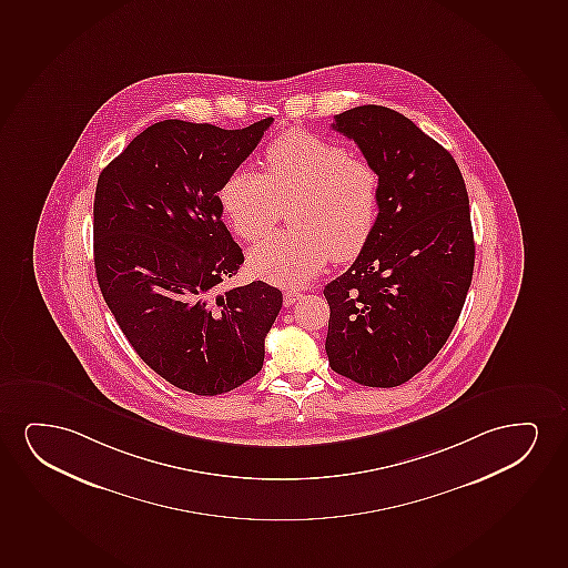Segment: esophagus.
Instances as JSON below:
<instances>
[{
  "label": "esophagus",
  "mask_w": 568,
  "mask_h": 568,
  "mask_svg": "<svg viewBox=\"0 0 568 568\" xmlns=\"http://www.w3.org/2000/svg\"><path fill=\"white\" fill-rule=\"evenodd\" d=\"M303 296V293L301 291H295V288H287L285 291V295H283V304L285 306H291V304H295L298 298Z\"/></svg>",
  "instance_id": "obj_1"
}]
</instances>
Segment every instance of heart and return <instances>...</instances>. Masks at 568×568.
I'll return each mask as SVG.
<instances>
[{
  "label": "heart",
  "instance_id": "obj_1",
  "mask_svg": "<svg viewBox=\"0 0 568 568\" xmlns=\"http://www.w3.org/2000/svg\"><path fill=\"white\" fill-rule=\"evenodd\" d=\"M267 175L239 168L220 191L236 233L258 243L291 207V231L251 252L256 275L280 285H298L327 260H351L376 225L379 178L368 160L304 131H291L265 150Z\"/></svg>",
  "mask_w": 568,
  "mask_h": 568
}]
</instances>
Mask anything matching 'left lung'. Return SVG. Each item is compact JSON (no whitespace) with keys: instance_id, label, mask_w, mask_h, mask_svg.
<instances>
[{"instance_id":"1","label":"left lung","mask_w":568,"mask_h":568,"mask_svg":"<svg viewBox=\"0 0 568 568\" xmlns=\"http://www.w3.org/2000/svg\"><path fill=\"white\" fill-rule=\"evenodd\" d=\"M379 178V214L358 258L324 288L325 353L333 372L397 387L434 361L465 306L474 233L453 155L384 105L335 115Z\"/></svg>"}]
</instances>
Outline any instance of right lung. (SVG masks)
<instances>
[{
    "label": "right lung",
    "mask_w": 568,
    "mask_h": 568,
    "mask_svg": "<svg viewBox=\"0 0 568 568\" xmlns=\"http://www.w3.org/2000/svg\"><path fill=\"white\" fill-rule=\"evenodd\" d=\"M165 119L103 168L94 267L136 354L179 389L214 397L256 376L283 295L264 281L220 291L244 262L217 192L272 125Z\"/></svg>",
    "instance_id": "obj_1"
}]
</instances>
